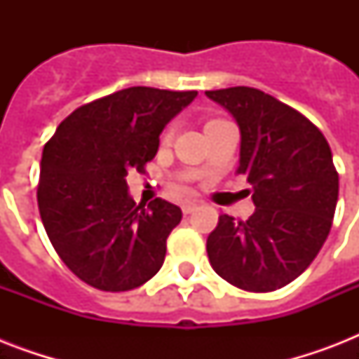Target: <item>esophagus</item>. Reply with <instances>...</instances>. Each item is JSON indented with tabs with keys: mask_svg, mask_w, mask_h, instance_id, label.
Returning <instances> with one entry per match:
<instances>
[{
	"mask_svg": "<svg viewBox=\"0 0 359 359\" xmlns=\"http://www.w3.org/2000/svg\"><path fill=\"white\" fill-rule=\"evenodd\" d=\"M197 207H199L197 203L186 201V203H182V212H184V214H191V212H194V210H197Z\"/></svg>",
	"mask_w": 359,
	"mask_h": 359,
	"instance_id": "obj_1",
	"label": "esophagus"
}]
</instances>
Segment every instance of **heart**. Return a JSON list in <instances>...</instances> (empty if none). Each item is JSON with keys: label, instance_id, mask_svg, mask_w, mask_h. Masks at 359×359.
<instances>
[{"label": "heart", "instance_id": "obj_1", "mask_svg": "<svg viewBox=\"0 0 359 359\" xmlns=\"http://www.w3.org/2000/svg\"><path fill=\"white\" fill-rule=\"evenodd\" d=\"M216 123H219V121H208L207 123V126H210V124H216ZM169 137V135H171V130H168V134H165Z\"/></svg>", "mask_w": 359, "mask_h": 359}]
</instances>
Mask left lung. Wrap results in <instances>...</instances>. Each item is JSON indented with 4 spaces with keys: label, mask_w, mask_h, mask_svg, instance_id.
<instances>
[{
    "label": "left lung",
    "mask_w": 359,
    "mask_h": 359,
    "mask_svg": "<svg viewBox=\"0 0 359 359\" xmlns=\"http://www.w3.org/2000/svg\"><path fill=\"white\" fill-rule=\"evenodd\" d=\"M240 128V165L255 212L245 222L219 216L207 253L219 278L250 292L294 281L332 229L339 175L323 132L300 111L253 87L205 93Z\"/></svg>",
    "instance_id": "left-lung-1"
}]
</instances>
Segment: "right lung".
<instances>
[{
  "mask_svg": "<svg viewBox=\"0 0 359 359\" xmlns=\"http://www.w3.org/2000/svg\"><path fill=\"white\" fill-rule=\"evenodd\" d=\"M197 91L128 87L98 98L59 124L42 151L39 212L61 261L98 290L124 292L162 268L182 210L135 203L128 171H145L160 134Z\"/></svg>",
  "mask_w": 359,
  "mask_h": 359,
  "instance_id": "1",
  "label": "right lung"
}]
</instances>
